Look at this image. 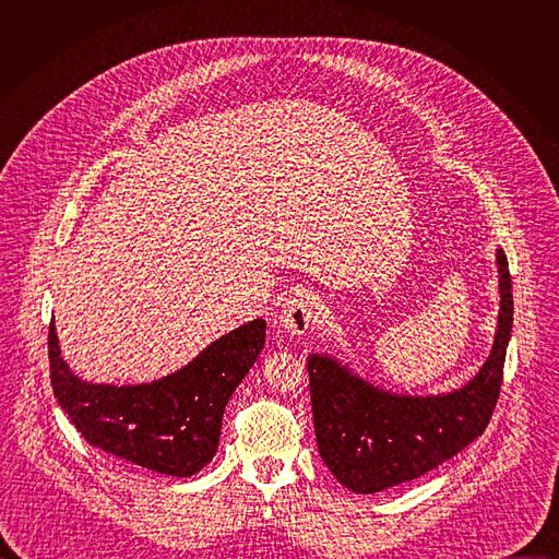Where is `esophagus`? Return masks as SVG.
I'll return each instance as SVG.
<instances>
[{"label":"esophagus","mask_w":559,"mask_h":559,"mask_svg":"<svg viewBox=\"0 0 559 559\" xmlns=\"http://www.w3.org/2000/svg\"><path fill=\"white\" fill-rule=\"evenodd\" d=\"M321 309V302L313 294L298 292L292 298L285 300L281 313H278V323L287 334H305L318 318V311Z\"/></svg>","instance_id":"34e87169"}]
</instances>
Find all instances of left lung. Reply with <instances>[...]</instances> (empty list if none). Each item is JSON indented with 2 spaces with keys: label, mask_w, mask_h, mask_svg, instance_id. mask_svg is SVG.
Here are the masks:
<instances>
[{
  "label": "left lung",
  "mask_w": 559,
  "mask_h": 559,
  "mask_svg": "<svg viewBox=\"0 0 559 559\" xmlns=\"http://www.w3.org/2000/svg\"><path fill=\"white\" fill-rule=\"evenodd\" d=\"M500 311L493 347L464 386L438 395L384 391L328 354H309V389L318 451L354 493H378L416 480L487 429L500 397L513 328L509 263L496 254Z\"/></svg>",
  "instance_id": "obj_1"
}]
</instances>
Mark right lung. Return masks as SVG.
I'll use <instances>...</instances> for the list:
<instances>
[{"label": "right lung", "instance_id": "right-lung-1", "mask_svg": "<svg viewBox=\"0 0 559 559\" xmlns=\"http://www.w3.org/2000/svg\"><path fill=\"white\" fill-rule=\"evenodd\" d=\"M265 328L263 318H257L210 343L175 373L117 386L88 382L70 371L52 321V391L93 447L156 473L188 477L214 457L225 405L263 352Z\"/></svg>", "mask_w": 559, "mask_h": 559}]
</instances>
